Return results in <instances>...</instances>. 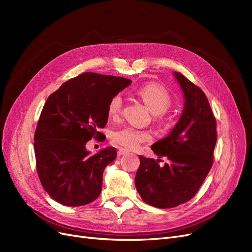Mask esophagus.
<instances>
[{
  "label": "esophagus",
  "instance_id": "obj_1",
  "mask_svg": "<svg viewBox=\"0 0 252 252\" xmlns=\"http://www.w3.org/2000/svg\"><path fill=\"white\" fill-rule=\"evenodd\" d=\"M127 154H129V151H128L127 149L120 148V149L118 150V155H119V156H125V155H127Z\"/></svg>",
  "mask_w": 252,
  "mask_h": 252
}]
</instances>
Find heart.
<instances>
[{"label":"heart","instance_id":"obj_1","mask_svg":"<svg viewBox=\"0 0 252 252\" xmlns=\"http://www.w3.org/2000/svg\"><path fill=\"white\" fill-rule=\"evenodd\" d=\"M136 95L140 96L149 109L155 113L158 120L163 119L164 113L169 110L172 105V98L164 86L157 83H149L136 90ZM122 110V96L116 94L111 97L108 104V114L111 118H117ZM112 142L118 146L127 149L138 148L142 143L150 142L152 135L148 130L126 125L116 129L111 135Z\"/></svg>","mask_w":252,"mask_h":252}]
</instances>
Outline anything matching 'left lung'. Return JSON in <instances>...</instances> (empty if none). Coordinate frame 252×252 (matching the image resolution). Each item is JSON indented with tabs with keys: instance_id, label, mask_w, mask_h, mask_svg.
Segmentation results:
<instances>
[{
	"instance_id": "left-lung-1",
	"label": "left lung",
	"mask_w": 252,
	"mask_h": 252,
	"mask_svg": "<svg viewBox=\"0 0 252 252\" xmlns=\"http://www.w3.org/2000/svg\"><path fill=\"white\" fill-rule=\"evenodd\" d=\"M185 95L182 116L166 138L151 146L159 159L140 156L135 187L142 200L158 208H173L199 191L213 163L217 121L203 90L181 72H174Z\"/></svg>"
}]
</instances>
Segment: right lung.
I'll return each mask as SVG.
<instances>
[{"label":"right lung","mask_w":252,"mask_h":252,"mask_svg":"<svg viewBox=\"0 0 252 252\" xmlns=\"http://www.w3.org/2000/svg\"><path fill=\"white\" fill-rule=\"evenodd\" d=\"M131 81L84 72L63 83L45 103L34 132L37 175L53 200L65 206L94 202L102 190L105 167L117 158L114 147L90 156L85 145L108 120L113 95Z\"/></svg>","instance_id":"add662e5"}]
</instances>
